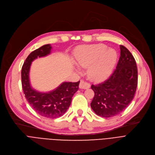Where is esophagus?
Returning a JSON list of instances; mask_svg holds the SVG:
<instances>
[{
  "label": "esophagus",
  "instance_id": "esophagus-1",
  "mask_svg": "<svg viewBox=\"0 0 155 155\" xmlns=\"http://www.w3.org/2000/svg\"><path fill=\"white\" fill-rule=\"evenodd\" d=\"M79 87L81 89H88L90 87V84L87 83V82L84 81H83L81 80L80 81V84H79Z\"/></svg>",
  "mask_w": 155,
  "mask_h": 155
}]
</instances>
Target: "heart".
I'll list each match as a JSON object with an SVG mask.
<instances>
[{
	"label": "heart",
	"mask_w": 155,
	"mask_h": 155,
	"mask_svg": "<svg viewBox=\"0 0 155 155\" xmlns=\"http://www.w3.org/2000/svg\"><path fill=\"white\" fill-rule=\"evenodd\" d=\"M74 58L79 66L88 67L90 78L100 81L110 74L116 61L117 53L113 49H107L103 44L86 45L76 48Z\"/></svg>",
	"instance_id": "1"
}]
</instances>
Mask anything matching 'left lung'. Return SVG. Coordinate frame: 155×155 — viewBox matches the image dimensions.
<instances>
[{
  "label": "left lung",
  "mask_w": 155,
  "mask_h": 155,
  "mask_svg": "<svg viewBox=\"0 0 155 155\" xmlns=\"http://www.w3.org/2000/svg\"><path fill=\"white\" fill-rule=\"evenodd\" d=\"M120 58L116 68L103 83L92 84L94 96L91 107L103 117L120 114L133 100L138 85V69L136 61L124 45H120Z\"/></svg>",
  "instance_id": "1"
}]
</instances>
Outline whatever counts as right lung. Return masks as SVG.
<instances>
[{
  "instance_id": "obj_1",
  "label": "right lung",
  "mask_w": 155,
  "mask_h": 155,
  "mask_svg": "<svg viewBox=\"0 0 155 155\" xmlns=\"http://www.w3.org/2000/svg\"><path fill=\"white\" fill-rule=\"evenodd\" d=\"M50 44L42 45L32 51L24 63L21 71L22 86L25 97L34 110L47 118H57L64 114L71 105L72 97L79 89L80 81L64 82L59 87L48 93H41L30 84L29 71L32 62L38 58L50 54Z\"/></svg>"
}]
</instances>
